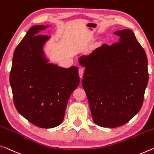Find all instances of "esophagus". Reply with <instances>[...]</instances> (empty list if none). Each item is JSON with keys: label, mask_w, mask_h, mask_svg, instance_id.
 I'll list each match as a JSON object with an SVG mask.
<instances>
[{"label": "esophagus", "mask_w": 154, "mask_h": 154, "mask_svg": "<svg viewBox=\"0 0 154 154\" xmlns=\"http://www.w3.org/2000/svg\"><path fill=\"white\" fill-rule=\"evenodd\" d=\"M79 77L82 78L83 74V68H79Z\"/></svg>", "instance_id": "esophagus-1"}]
</instances>
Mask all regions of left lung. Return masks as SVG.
I'll return each mask as SVG.
<instances>
[{"instance_id":"obj_1","label":"left lung","mask_w":154,"mask_h":154,"mask_svg":"<svg viewBox=\"0 0 154 154\" xmlns=\"http://www.w3.org/2000/svg\"><path fill=\"white\" fill-rule=\"evenodd\" d=\"M119 42L103 45L79 59L85 67L82 83L94 122L116 128L143 105L149 73L146 53L132 30H118Z\"/></svg>"}]
</instances>
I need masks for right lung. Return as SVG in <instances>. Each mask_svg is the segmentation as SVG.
<instances>
[{
	"label": "right lung",
	"instance_id": "right-lung-1",
	"mask_svg": "<svg viewBox=\"0 0 154 154\" xmlns=\"http://www.w3.org/2000/svg\"><path fill=\"white\" fill-rule=\"evenodd\" d=\"M46 26L30 28L15 48L10 72L14 105L35 126L51 128L62 123L71 93L79 84L78 68L48 64L43 46L49 36L38 35Z\"/></svg>",
	"mask_w": 154,
	"mask_h": 154
}]
</instances>
